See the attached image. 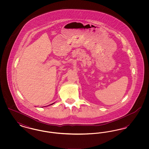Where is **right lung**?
Segmentation results:
<instances>
[{
  "label": "right lung",
  "mask_w": 149,
  "mask_h": 149,
  "mask_svg": "<svg viewBox=\"0 0 149 149\" xmlns=\"http://www.w3.org/2000/svg\"><path fill=\"white\" fill-rule=\"evenodd\" d=\"M54 103H52V104H50V105H52V104H54Z\"/></svg>",
  "instance_id": "obj_1"
}]
</instances>
